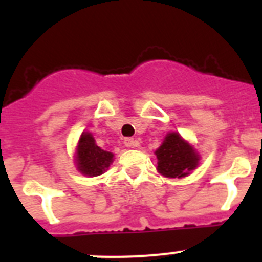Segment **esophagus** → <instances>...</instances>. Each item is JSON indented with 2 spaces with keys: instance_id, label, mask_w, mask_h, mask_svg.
Returning a JSON list of instances; mask_svg holds the SVG:
<instances>
[{
  "instance_id": "34e87169",
  "label": "esophagus",
  "mask_w": 262,
  "mask_h": 262,
  "mask_svg": "<svg viewBox=\"0 0 262 262\" xmlns=\"http://www.w3.org/2000/svg\"><path fill=\"white\" fill-rule=\"evenodd\" d=\"M124 145L128 148H135V147H139V142L134 138H126L124 139Z\"/></svg>"
}]
</instances>
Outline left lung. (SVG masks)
I'll return each instance as SVG.
<instances>
[{"label":"left lung","mask_w":262,"mask_h":262,"mask_svg":"<svg viewBox=\"0 0 262 262\" xmlns=\"http://www.w3.org/2000/svg\"><path fill=\"white\" fill-rule=\"evenodd\" d=\"M157 169L163 176L169 178H180L189 174L198 165L200 156L189 143H186L177 133H170L156 152Z\"/></svg>","instance_id":"1"}]
</instances>
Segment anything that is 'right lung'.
<instances>
[{"instance_id":"obj_1","label":"right lung","mask_w":262,"mask_h":262,"mask_svg":"<svg viewBox=\"0 0 262 262\" xmlns=\"http://www.w3.org/2000/svg\"><path fill=\"white\" fill-rule=\"evenodd\" d=\"M111 152H106L98 147L90 134L81 135L77 148V168L82 174L94 177L102 174L113 163Z\"/></svg>"}]
</instances>
